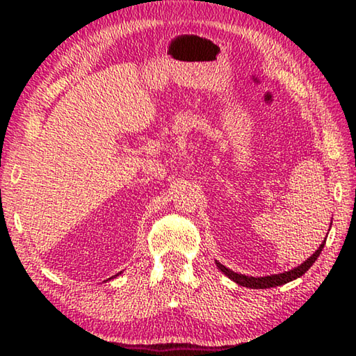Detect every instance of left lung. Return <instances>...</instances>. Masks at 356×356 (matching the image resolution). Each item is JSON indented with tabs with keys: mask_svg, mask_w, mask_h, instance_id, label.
<instances>
[{
	"mask_svg": "<svg viewBox=\"0 0 356 356\" xmlns=\"http://www.w3.org/2000/svg\"><path fill=\"white\" fill-rule=\"evenodd\" d=\"M325 242H327V238L323 240L322 245L318 246L317 251L312 254L308 261H305L298 267H295L293 270H289V272L284 273H278V275H270V276H261V278H254V276H245V275H240L232 272V270H229L225 265L220 264L218 261H215L216 267H218L222 273H225L229 280H232L234 282H237L238 286H243V287H250V289H270V287H276V286H282L286 284V282H291L293 280L300 278V276H303L308 270L311 268V265L317 261V257L321 256V252L325 246Z\"/></svg>",
	"mask_w": 356,
	"mask_h": 356,
	"instance_id": "obj_1",
	"label": "left lung"
}]
</instances>
